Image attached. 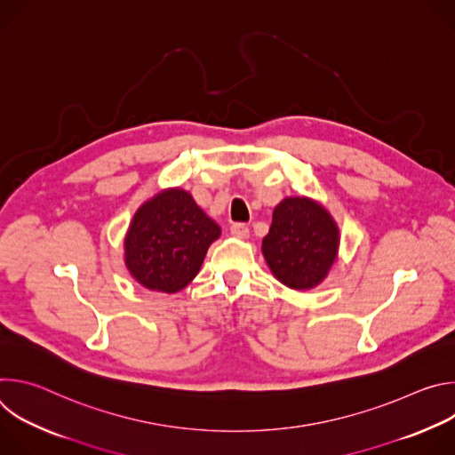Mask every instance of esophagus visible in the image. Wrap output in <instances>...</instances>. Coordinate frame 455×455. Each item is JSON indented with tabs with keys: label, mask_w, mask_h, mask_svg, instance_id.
Here are the masks:
<instances>
[{
	"label": "esophagus",
	"mask_w": 455,
	"mask_h": 455,
	"mask_svg": "<svg viewBox=\"0 0 455 455\" xmlns=\"http://www.w3.org/2000/svg\"><path fill=\"white\" fill-rule=\"evenodd\" d=\"M230 232L234 237H239V239H246L250 235V228L244 223H232Z\"/></svg>",
	"instance_id": "34e87169"
}]
</instances>
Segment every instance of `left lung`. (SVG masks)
I'll use <instances>...</instances> for the list:
<instances>
[{
  "instance_id": "8db88e82",
  "label": "left lung",
  "mask_w": 455,
  "mask_h": 455,
  "mask_svg": "<svg viewBox=\"0 0 455 455\" xmlns=\"http://www.w3.org/2000/svg\"><path fill=\"white\" fill-rule=\"evenodd\" d=\"M339 243V227L326 209L309 198H286L274 209L263 255L277 281L309 290L326 279Z\"/></svg>"
}]
</instances>
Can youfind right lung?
Listing matches in <instances>:
<instances>
[{
	"instance_id": "right-lung-1",
	"label": "right lung",
	"mask_w": 455,
	"mask_h": 455,
	"mask_svg": "<svg viewBox=\"0 0 455 455\" xmlns=\"http://www.w3.org/2000/svg\"><path fill=\"white\" fill-rule=\"evenodd\" d=\"M221 228L183 188H167L133 216L124 239L125 267L144 288L176 293L198 275Z\"/></svg>"
}]
</instances>
